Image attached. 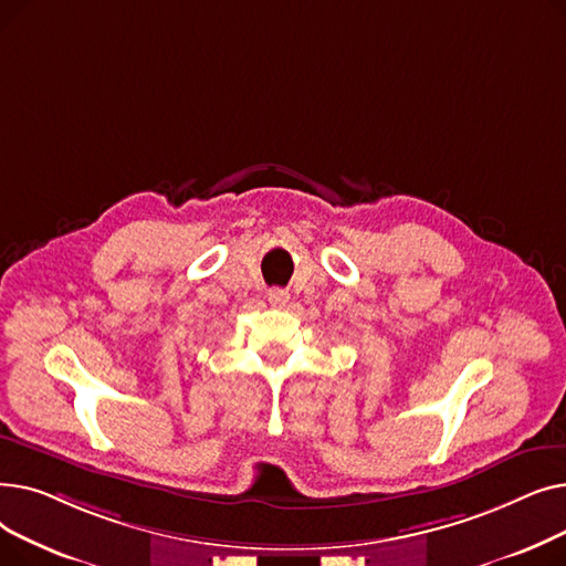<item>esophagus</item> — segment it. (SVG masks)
<instances>
[{
    "mask_svg": "<svg viewBox=\"0 0 566 566\" xmlns=\"http://www.w3.org/2000/svg\"><path fill=\"white\" fill-rule=\"evenodd\" d=\"M268 303H271L273 307H286V303H289V291H284V289H271L268 291Z\"/></svg>",
    "mask_w": 566,
    "mask_h": 566,
    "instance_id": "obj_1",
    "label": "esophagus"
}]
</instances>
